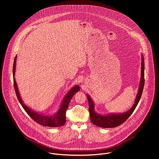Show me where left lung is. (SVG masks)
<instances>
[{"label": "left lung", "mask_w": 159, "mask_h": 159, "mask_svg": "<svg viewBox=\"0 0 159 159\" xmlns=\"http://www.w3.org/2000/svg\"><path fill=\"white\" fill-rule=\"evenodd\" d=\"M142 70H141V80L139 89V93L137 94V98H136L134 104L132 106V107L126 112L120 113V114H110L106 116H102L97 114L94 111V104L90 98V96L87 94L89 106V114L90 120L92 123L99 126L102 128H115L121 125L132 114L134 110L137 107V104L139 102V101L141 98L143 89L145 84V78H144V69H145V65H144V57L143 55H142Z\"/></svg>", "instance_id": "8db88e82"}]
</instances>
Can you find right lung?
<instances>
[{"mask_svg": "<svg viewBox=\"0 0 159 159\" xmlns=\"http://www.w3.org/2000/svg\"><path fill=\"white\" fill-rule=\"evenodd\" d=\"M16 58L17 55L14 58V64H13V80H14V87L15 89V92L17 96V98L21 104V106L23 107V109L25 110V111L29 115V116L36 123L38 124L45 126H49V127H58L61 126L65 125L66 122V111L67 110L68 106H69V102L74 96V95L78 92L80 90V87L78 85H75L74 87H72L69 92L68 93L65 97L63 102L58 111V112L55 115L52 116H45L41 114H39L38 112H34L33 110L31 109L30 107H28L27 106H26L23 102H22L19 90L17 89V84L15 80L14 75H15V72H16Z\"/></svg>", "mask_w": 159, "mask_h": 159, "instance_id": "obj_1", "label": "right lung"}]
</instances>
